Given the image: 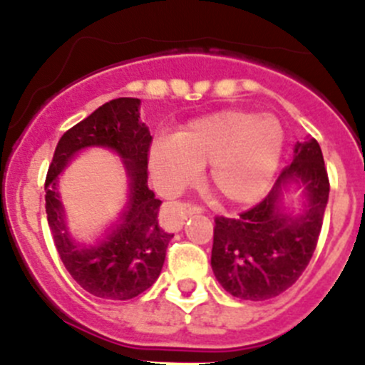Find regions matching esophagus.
I'll use <instances>...</instances> for the list:
<instances>
[{
    "label": "esophagus",
    "instance_id": "esophagus-1",
    "mask_svg": "<svg viewBox=\"0 0 365 365\" xmlns=\"http://www.w3.org/2000/svg\"><path fill=\"white\" fill-rule=\"evenodd\" d=\"M203 208L197 205H180L173 210L171 215H168V226L171 231H180L182 230L183 222H185L189 217L192 215H201Z\"/></svg>",
    "mask_w": 365,
    "mask_h": 365
}]
</instances>
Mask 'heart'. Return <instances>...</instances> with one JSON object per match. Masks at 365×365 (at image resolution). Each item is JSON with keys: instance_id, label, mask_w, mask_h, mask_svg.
<instances>
[{"instance_id": "heart-1", "label": "heart", "mask_w": 365, "mask_h": 365, "mask_svg": "<svg viewBox=\"0 0 365 365\" xmlns=\"http://www.w3.org/2000/svg\"><path fill=\"white\" fill-rule=\"evenodd\" d=\"M284 130L277 118L224 109L189 121L150 148L155 185L168 196L192 185L208 164L210 185L230 203H249L268 189L281 162Z\"/></svg>"}]
</instances>
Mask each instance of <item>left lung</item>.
I'll use <instances>...</instances> for the list:
<instances>
[{
  "instance_id": "left-lung-1",
  "label": "left lung",
  "mask_w": 365,
  "mask_h": 365,
  "mask_svg": "<svg viewBox=\"0 0 365 365\" xmlns=\"http://www.w3.org/2000/svg\"><path fill=\"white\" fill-rule=\"evenodd\" d=\"M302 187L304 212H285L284 192ZM329 175L318 141L297 143L295 159L282 169L268 196L237 219L215 217L212 270L227 293L268 300L293 286L307 268L329 201Z\"/></svg>"
}]
</instances>
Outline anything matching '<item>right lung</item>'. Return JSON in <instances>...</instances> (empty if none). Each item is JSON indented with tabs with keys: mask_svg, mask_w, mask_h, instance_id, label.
Here are the masks:
<instances>
[{
	"mask_svg": "<svg viewBox=\"0 0 365 365\" xmlns=\"http://www.w3.org/2000/svg\"><path fill=\"white\" fill-rule=\"evenodd\" d=\"M139 98L106 102L58 141L46 178L47 222L56 251L73 281L91 295L130 300L160 275L171 233L159 226L162 205L148 189V152L152 135L139 121ZM102 145L116 151L128 169L131 190L120 220L97 245H77L68 235L57 192V175L84 148Z\"/></svg>",
	"mask_w": 365,
	"mask_h": 365,
	"instance_id": "add662e5",
	"label": "right lung"
}]
</instances>
